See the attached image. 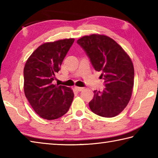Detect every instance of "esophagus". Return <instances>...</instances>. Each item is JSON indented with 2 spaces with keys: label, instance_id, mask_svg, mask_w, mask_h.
Masks as SVG:
<instances>
[{
  "label": "esophagus",
  "instance_id": "1",
  "mask_svg": "<svg viewBox=\"0 0 158 158\" xmlns=\"http://www.w3.org/2000/svg\"><path fill=\"white\" fill-rule=\"evenodd\" d=\"M74 89H75V90H77V91H81V90H83V89H84V88L75 86V87H74Z\"/></svg>",
  "mask_w": 158,
  "mask_h": 158
}]
</instances>
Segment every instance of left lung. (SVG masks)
Returning a JSON list of instances; mask_svg holds the SVG:
<instances>
[{
  "label": "left lung",
  "instance_id": "left-lung-1",
  "mask_svg": "<svg viewBox=\"0 0 158 158\" xmlns=\"http://www.w3.org/2000/svg\"><path fill=\"white\" fill-rule=\"evenodd\" d=\"M96 71L102 72L105 89L94 90L89 102L98 116L111 118L126 107L132 95L135 71L132 60L120 45L109 37L93 34L77 40Z\"/></svg>",
  "mask_w": 158,
  "mask_h": 158
}]
</instances>
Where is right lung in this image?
<instances>
[{"label": "right lung", "mask_w": 158, "mask_h": 158, "mask_svg": "<svg viewBox=\"0 0 158 158\" xmlns=\"http://www.w3.org/2000/svg\"><path fill=\"white\" fill-rule=\"evenodd\" d=\"M74 41L71 38L44 43L26 61L23 69L24 93L34 111L42 118L53 120L63 116L73 102V90L52 82Z\"/></svg>", "instance_id": "obj_1"}]
</instances>
